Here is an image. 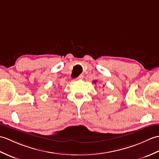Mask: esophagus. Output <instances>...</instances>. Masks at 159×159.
<instances>
[{"mask_svg": "<svg viewBox=\"0 0 159 159\" xmlns=\"http://www.w3.org/2000/svg\"><path fill=\"white\" fill-rule=\"evenodd\" d=\"M84 78V75L83 74H81L80 75H79L78 77H77V80H82Z\"/></svg>", "mask_w": 159, "mask_h": 159, "instance_id": "esophagus-1", "label": "esophagus"}]
</instances>
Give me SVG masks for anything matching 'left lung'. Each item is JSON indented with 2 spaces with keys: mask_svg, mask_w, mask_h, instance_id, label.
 Wrapping results in <instances>:
<instances>
[{
  "mask_svg": "<svg viewBox=\"0 0 159 159\" xmlns=\"http://www.w3.org/2000/svg\"><path fill=\"white\" fill-rule=\"evenodd\" d=\"M94 83H95V81H94Z\"/></svg>",
  "mask_w": 159,
  "mask_h": 159,
  "instance_id": "obj_1",
  "label": "left lung"
}]
</instances>
